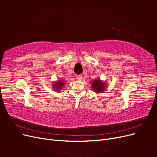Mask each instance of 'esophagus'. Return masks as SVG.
<instances>
[{
  "label": "esophagus",
  "instance_id": "1",
  "mask_svg": "<svg viewBox=\"0 0 157 157\" xmlns=\"http://www.w3.org/2000/svg\"><path fill=\"white\" fill-rule=\"evenodd\" d=\"M76 78H77V80H82V75H77V76H76Z\"/></svg>",
  "mask_w": 157,
  "mask_h": 157
}]
</instances>
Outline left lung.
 Segmentation results:
<instances>
[{
  "mask_svg": "<svg viewBox=\"0 0 157 157\" xmlns=\"http://www.w3.org/2000/svg\"><path fill=\"white\" fill-rule=\"evenodd\" d=\"M91 87L94 92L101 93L107 88V84L103 82L100 78H96L92 82Z\"/></svg>",
  "mask_w": 157,
  "mask_h": 157,
  "instance_id": "8db88e82",
  "label": "left lung"
}]
</instances>
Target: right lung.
Masks as SVG:
<instances>
[{
  "mask_svg": "<svg viewBox=\"0 0 157 157\" xmlns=\"http://www.w3.org/2000/svg\"><path fill=\"white\" fill-rule=\"evenodd\" d=\"M65 84L66 82L65 80L58 79L56 81L53 82L52 86L55 92H61V90L64 87Z\"/></svg>",
  "mask_w": 157,
  "mask_h": 157,
  "instance_id": "add662e5",
  "label": "right lung"
}]
</instances>
